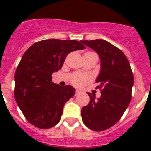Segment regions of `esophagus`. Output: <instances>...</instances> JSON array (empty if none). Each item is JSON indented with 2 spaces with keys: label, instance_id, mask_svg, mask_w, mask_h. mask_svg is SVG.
I'll return each mask as SVG.
<instances>
[{
  "label": "esophagus",
  "instance_id": "1",
  "mask_svg": "<svg viewBox=\"0 0 151 151\" xmlns=\"http://www.w3.org/2000/svg\"><path fill=\"white\" fill-rule=\"evenodd\" d=\"M80 93V91H78V90H77V91H76V93H75V95L77 96V95H79V94Z\"/></svg>",
  "mask_w": 151,
  "mask_h": 151
}]
</instances>
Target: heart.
I'll use <instances>...</instances> for the list:
<instances>
[{"mask_svg":"<svg viewBox=\"0 0 151 151\" xmlns=\"http://www.w3.org/2000/svg\"><path fill=\"white\" fill-rule=\"evenodd\" d=\"M93 53V52H87ZM93 80V76L90 74L75 73L71 77V83L76 87H83Z\"/></svg>","mask_w":151,"mask_h":151,"instance_id":"1","label":"heart"}]
</instances>
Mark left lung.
<instances>
[{
  "label": "left lung",
  "mask_w": 151,
  "mask_h": 151,
  "mask_svg": "<svg viewBox=\"0 0 151 151\" xmlns=\"http://www.w3.org/2000/svg\"><path fill=\"white\" fill-rule=\"evenodd\" d=\"M95 50L101 60V70L96 83L101 89V97L88 93L90 102L82 108L83 123L96 132L109 129L118 123L132 99L134 76L130 63L118 47L103 39L81 41Z\"/></svg>",
  "instance_id": "obj_1"
}]
</instances>
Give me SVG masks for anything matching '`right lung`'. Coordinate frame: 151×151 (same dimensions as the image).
Masks as SVG:
<instances>
[{"label":"right lung","mask_w":151,"mask_h":151,"mask_svg":"<svg viewBox=\"0 0 151 151\" xmlns=\"http://www.w3.org/2000/svg\"><path fill=\"white\" fill-rule=\"evenodd\" d=\"M85 48L78 41L52 39L36 42L24 53L15 71L14 98L33 126L47 129L60 121L75 89L52 83V74L61 68L67 55Z\"/></svg>","instance_id":"right-lung-1"}]
</instances>
